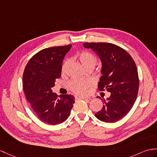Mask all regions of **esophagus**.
Instances as JSON below:
<instances>
[{"label":"esophagus","mask_w":157,"mask_h":157,"mask_svg":"<svg viewBox=\"0 0 157 157\" xmlns=\"http://www.w3.org/2000/svg\"><path fill=\"white\" fill-rule=\"evenodd\" d=\"M79 98L83 100H90V98L88 97H86V96H79Z\"/></svg>","instance_id":"esophagus-1"}]
</instances>
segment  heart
Returning <instances> with one entry per match:
<instances>
[{
  "label": "heart",
  "instance_id": "heart-1",
  "mask_svg": "<svg viewBox=\"0 0 157 157\" xmlns=\"http://www.w3.org/2000/svg\"><path fill=\"white\" fill-rule=\"evenodd\" d=\"M77 58L81 62L82 65L86 69L93 67L96 64L97 58L94 55L89 52H82L77 55ZM70 64L69 60H65L61 65V74H65ZM92 84V81L90 79H74L69 83V87L74 93L82 94L86 92L87 89Z\"/></svg>",
  "mask_w": 157,
  "mask_h": 157
}]
</instances>
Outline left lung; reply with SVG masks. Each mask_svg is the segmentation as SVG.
<instances>
[{"instance_id": "8db88e82", "label": "left lung", "mask_w": 157, "mask_h": 157, "mask_svg": "<svg viewBox=\"0 0 157 157\" xmlns=\"http://www.w3.org/2000/svg\"><path fill=\"white\" fill-rule=\"evenodd\" d=\"M83 47L92 49L101 62V75L98 89L106 90L110 96L103 101V108L95 114L104 122H116L124 117L137 98L139 79L136 65L128 53L112 43H85Z\"/></svg>"}]
</instances>
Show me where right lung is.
<instances>
[{
  "label": "right lung",
  "mask_w": 157,
  "mask_h": 157,
  "mask_svg": "<svg viewBox=\"0 0 157 157\" xmlns=\"http://www.w3.org/2000/svg\"><path fill=\"white\" fill-rule=\"evenodd\" d=\"M71 45L52 47L33 56L23 73V90L33 110L42 122L51 125L63 122L70 114L75 98L65 94L57 98L52 88L61 77L63 58Z\"/></svg>",
  "instance_id": "add662e5"
}]
</instances>
